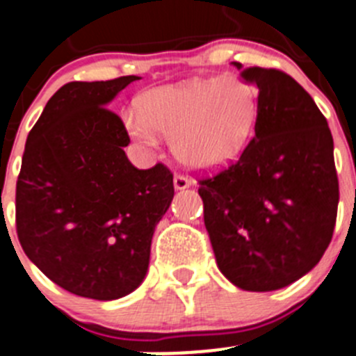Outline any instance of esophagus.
<instances>
[{"label":"esophagus","mask_w":356,"mask_h":356,"mask_svg":"<svg viewBox=\"0 0 356 356\" xmlns=\"http://www.w3.org/2000/svg\"><path fill=\"white\" fill-rule=\"evenodd\" d=\"M172 184H175L176 191H184V188L191 187V180L181 175H175V178H172Z\"/></svg>","instance_id":"obj_1"}]
</instances>
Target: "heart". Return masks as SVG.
Wrapping results in <instances>:
<instances>
[{"label":"heart","mask_w":356,"mask_h":356,"mask_svg":"<svg viewBox=\"0 0 356 356\" xmlns=\"http://www.w3.org/2000/svg\"><path fill=\"white\" fill-rule=\"evenodd\" d=\"M256 106V90L227 74L148 90L138 100L139 114L125 113L123 123L145 148H156L161 134L171 138L181 164L208 171L242 152L252 134Z\"/></svg>","instance_id":"obj_1"}]
</instances>
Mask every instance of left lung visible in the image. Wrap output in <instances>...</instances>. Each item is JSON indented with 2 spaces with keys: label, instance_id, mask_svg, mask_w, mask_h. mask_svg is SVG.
I'll return each instance as SVG.
<instances>
[{
  "label": "left lung",
  "instance_id": "8db88e82",
  "mask_svg": "<svg viewBox=\"0 0 356 356\" xmlns=\"http://www.w3.org/2000/svg\"><path fill=\"white\" fill-rule=\"evenodd\" d=\"M240 77L259 91L254 138L233 165L200 181L204 226L229 282L275 291L311 272L332 240L334 139L312 97L288 74L249 67Z\"/></svg>",
  "mask_w": 356,
  "mask_h": 356
}]
</instances>
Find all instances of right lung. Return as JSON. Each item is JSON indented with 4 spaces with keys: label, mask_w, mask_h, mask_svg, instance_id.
<instances>
[{
    "label": "right lung",
    "mask_w": 356,
    "mask_h": 356,
    "mask_svg": "<svg viewBox=\"0 0 356 356\" xmlns=\"http://www.w3.org/2000/svg\"><path fill=\"white\" fill-rule=\"evenodd\" d=\"M138 79L61 86L22 155L19 242L52 282L84 298L116 300L141 286L153 233L175 195L165 165L134 168L125 125L107 109Z\"/></svg>",
    "instance_id": "add662e5"
}]
</instances>
